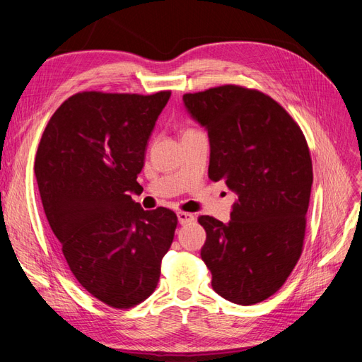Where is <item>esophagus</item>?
I'll return each mask as SVG.
<instances>
[{
  "label": "esophagus",
  "instance_id": "1",
  "mask_svg": "<svg viewBox=\"0 0 362 362\" xmlns=\"http://www.w3.org/2000/svg\"><path fill=\"white\" fill-rule=\"evenodd\" d=\"M178 221L181 225H185V223H190L194 221V216L192 213H187V211H178Z\"/></svg>",
  "mask_w": 362,
  "mask_h": 362
}]
</instances>
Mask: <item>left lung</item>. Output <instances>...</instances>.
I'll return each instance as SVG.
<instances>
[{
  "label": "left lung",
  "mask_w": 362,
  "mask_h": 362,
  "mask_svg": "<svg viewBox=\"0 0 362 362\" xmlns=\"http://www.w3.org/2000/svg\"><path fill=\"white\" fill-rule=\"evenodd\" d=\"M182 100L210 137L208 178L237 194L228 223L198 218L213 290L238 305L266 300L303 250L313 185L308 144L286 108L257 89L225 84Z\"/></svg>",
  "instance_id": "left-lung-1"
}]
</instances>
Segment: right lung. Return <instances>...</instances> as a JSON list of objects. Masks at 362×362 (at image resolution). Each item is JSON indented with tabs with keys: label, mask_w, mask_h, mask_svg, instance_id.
Segmentation results:
<instances>
[{
	"label": "right lung",
	"mask_w": 362,
	"mask_h": 362,
	"mask_svg": "<svg viewBox=\"0 0 362 362\" xmlns=\"http://www.w3.org/2000/svg\"><path fill=\"white\" fill-rule=\"evenodd\" d=\"M169 98L170 90L75 93L51 116L36 152L43 210L72 275L116 310L154 293L178 225L169 208L145 211L131 198Z\"/></svg>",
	"instance_id": "1"
}]
</instances>
